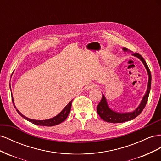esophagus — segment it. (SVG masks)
<instances>
[{
    "label": "esophagus",
    "mask_w": 161,
    "mask_h": 161,
    "mask_svg": "<svg viewBox=\"0 0 161 161\" xmlns=\"http://www.w3.org/2000/svg\"><path fill=\"white\" fill-rule=\"evenodd\" d=\"M95 86H96V85H95V83H93V82H91V83H89V85H87L85 86V89L86 90H90V89L95 88Z\"/></svg>",
    "instance_id": "obj_1"
}]
</instances>
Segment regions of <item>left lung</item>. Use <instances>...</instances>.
<instances>
[{
  "mask_svg": "<svg viewBox=\"0 0 161 161\" xmlns=\"http://www.w3.org/2000/svg\"><path fill=\"white\" fill-rule=\"evenodd\" d=\"M123 50L124 52L128 51L127 48L125 47H123ZM131 55H133L139 58V59L142 62L146 68V69L147 70L148 75V83L147 92H146L144 96L143 97L142 100L141 101L140 105L134 111L130 112V113H118V112H115L113 110H111L109 108L104 95H102V99L99 102L98 106H97V114H98L100 116V118L103 120L107 121V122L123 123V122H125V121H130L136 118L138 115H139L141 112L143 111L146 105H147L149 93H150V87H151V79H152V77H151V73L149 70V68L147 64V62H146V61L144 60V59L142 58V56L138 53H131Z\"/></svg>",
  "mask_w": 161,
  "mask_h": 161,
  "instance_id": "1",
  "label": "left lung"
}]
</instances>
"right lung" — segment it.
<instances>
[{"label": "right lung", "mask_w": 161, "mask_h": 161, "mask_svg": "<svg viewBox=\"0 0 161 161\" xmlns=\"http://www.w3.org/2000/svg\"><path fill=\"white\" fill-rule=\"evenodd\" d=\"M12 97V101L13 103V105L14 107V108L16 109L17 111L18 112V114L20 115L22 118H23L24 119H25L26 120L29 121L30 122L36 124L37 125H43V126H53V125H56L58 124H60V123L63 122L64 120H66V119L67 118L68 115H69L70 111V109H71V105H72V100H71L68 105L65 107V108L62 109V111L60 112V113L57 115L56 116L53 117V118L49 119H45V120H36V119H30L27 118V117L24 116L21 112H19V111L16 108L15 105H14V100L13 98V95H11Z\"/></svg>", "instance_id": "obj_1"}]
</instances>
